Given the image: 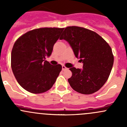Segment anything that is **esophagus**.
Masks as SVG:
<instances>
[{
	"instance_id": "34e87169",
	"label": "esophagus",
	"mask_w": 127,
	"mask_h": 127,
	"mask_svg": "<svg viewBox=\"0 0 127 127\" xmlns=\"http://www.w3.org/2000/svg\"><path fill=\"white\" fill-rule=\"evenodd\" d=\"M67 67H66V66H64L63 65V66H62V70L63 71H64V70H66V69H67Z\"/></svg>"
}]
</instances>
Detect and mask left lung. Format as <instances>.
I'll return each mask as SVG.
<instances>
[{"instance_id":"1","label":"left lung","mask_w":127,"mask_h":127,"mask_svg":"<svg viewBox=\"0 0 127 127\" xmlns=\"http://www.w3.org/2000/svg\"><path fill=\"white\" fill-rule=\"evenodd\" d=\"M60 39L68 42L75 57L84 64L83 69H69L72 73L68 79L71 87L85 95L99 90L107 81L114 63L108 43L95 32L78 26L65 28Z\"/></svg>"}]
</instances>
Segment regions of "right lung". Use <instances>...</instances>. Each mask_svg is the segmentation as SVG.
Listing matches in <instances>:
<instances>
[{
  "label": "right lung",
  "instance_id": "obj_1",
  "mask_svg": "<svg viewBox=\"0 0 127 127\" xmlns=\"http://www.w3.org/2000/svg\"><path fill=\"white\" fill-rule=\"evenodd\" d=\"M64 28L34 29L15 42L11 54L13 73L18 84L28 92L41 93L50 89L62 69L52 66L45 58L52 55L53 45Z\"/></svg>",
  "mask_w": 127,
  "mask_h": 127
}]
</instances>
